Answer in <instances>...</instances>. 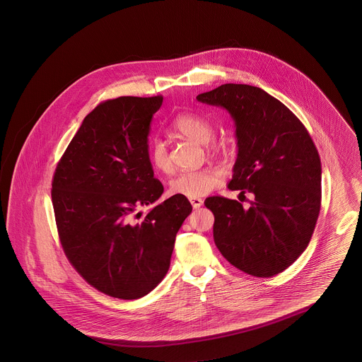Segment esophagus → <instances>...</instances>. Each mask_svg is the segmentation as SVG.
<instances>
[{"label":"esophagus","instance_id":"1","mask_svg":"<svg viewBox=\"0 0 362 362\" xmlns=\"http://www.w3.org/2000/svg\"><path fill=\"white\" fill-rule=\"evenodd\" d=\"M189 204L192 205L194 209H199V207L204 205V201L201 199V198H198V197H192V198H189Z\"/></svg>","mask_w":362,"mask_h":362}]
</instances>
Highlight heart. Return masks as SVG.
<instances>
[{
  "label": "heart",
  "mask_w": 362,
  "mask_h": 362,
  "mask_svg": "<svg viewBox=\"0 0 362 362\" xmlns=\"http://www.w3.org/2000/svg\"><path fill=\"white\" fill-rule=\"evenodd\" d=\"M173 132L180 137L187 138L198 144H206L213 138L214 129L211 122L202 115L194 112H182L173 122ZM209 149L213 152H224L225 144L221 141L209 142ZM149 161L156 171L171 173L173 163L165 144L155 139L149 146ZM221 180V173L216 168H202L197 171L177 173L171 183L170 191L173 195L182 197H202L216 189Z\"/></svg>",
  "instance_id": "b5f03b06"
}]
</instances>
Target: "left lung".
<instances>
[{
    "instance_id": "left-lung-1",
    "label": "left lung",
    "mask_w": 362,
    "mask_h": 362,
    "mask_svg": "<svg viewBox=\"0 0 362 362\" xmlns=\"http://www.w3.org/2000/svg\"><path fill=\"white\" fill-rule=\"evenodd\" d=\"M223 107L236 126L238 158L228 189L254 194L251 206L210 197L213 238L230 264L254 276L288 269L308 247L320 211L322 164L307 129L258 86L224 84L197 96Z\"/></svg>"
}]
</instances>
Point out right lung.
<instances>
[{
  "instance_id": "obj_1",
  "label": "right lung",
  "mask_w": 362,
  "mask_h": 362,
  "mask_svg": "<svg viewBox=\"0 0 362 362\" xmlns=\"http://www.w3.org/2000/svg\"><path fill=\"white\" fill-rule=\"evenodd\" d=\"M163 96H122L81 123L52 177L59 240L73 267L111 297L136 300L165 276L177 230L192 207L173 195L141 217L164 187L153 176L148 136Z\"/></svg>"
}]
</instances>
